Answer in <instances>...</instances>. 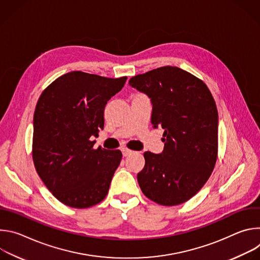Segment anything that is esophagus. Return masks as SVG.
I'll return each instance as SVG.
<instances>
[{
  "mask_svg": "<svg viewBox=\"0 0 260 260\" xmlns=\"http://www.w3.org/2000/svg\"><path fill=\"white\" fill-rule=\"evenodd\" d=\"M133 152H134V151L127 149V148H123V149H122V154H123V156H127V155L132 154Z\"/></svg>",
  "mask_w": 260,
  "mask_h": 260,
  "instance_id": "obj_1",
  "label": "esophagus"
}]
</instances>
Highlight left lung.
Returning <instances> with one entry per match:
<instances>
[{
  "mask_svg": "<svg viewBox=\"0 0 260 260\" xmlns=\"http://www.w3.org/2000/svg\"><path fill=\"white\" fill-rule=\"evenodd\" d=\"M129 84L151 99V123L165 129L160 154L144 152L138 182L146 198L177 206L194 197L218 157V111L206 83L178 67L139 74Z\"/></svg>",
  "mask_w": 260,
  "mask_h": 260,
  "instance_id": "1",
  "label": "left lung"
}]
</instances>
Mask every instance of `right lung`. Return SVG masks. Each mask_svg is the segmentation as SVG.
<instances>
[{
    "mask_svg": "<svg viewBox=\"0 0 260 260\" xmlns=\"http://www.w3.org/2000/svg\"><path fill=\"white\" fill-rule=\"evenodd\" d=\"M126 79L73 71L49 84L37 102L34 166L48 190L66 206L89 208L108 194L122 153L94 149L90 138L103 129L105 106Z\"/></svg>",
    "mask_w": 260,
    "mask_h": 260,
    "instance_id": "add662e5",
    "label": "right lung"
}]
</instances>
